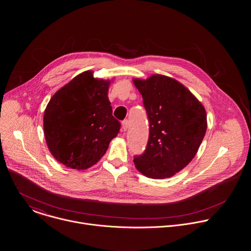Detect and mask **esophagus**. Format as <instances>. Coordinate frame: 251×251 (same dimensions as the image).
<instances>
[{
  "label": "esophagus",
  "mask_w": 251,
  "mask_h": 251,
  "mask_svg": "<svg viewBox=\"0 0 251 251\" xmlns=\"http://www.w3.org/2000/svg\"><path fill=\"white\" fill-rule=\"evenodd\" d=\"M122 125H123V129H124V131H126V130H127V128H128V126H129V121H128V120H125V121H123Z\"/></svg>",
  "instance_id": "1"
}]
</instances>
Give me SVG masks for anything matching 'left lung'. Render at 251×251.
<instances>
[{"label":"left lung","instance_id":"obj_1","mask_svg":"<svg viewBox=\"0 0 251 251\" xmlns=\"http://www.w3.org/2000/svg\"><path fill=\"white\" fill-rule=\"evenodd\" d=\"M133 82L150 124L147 147L133 162L146 177L170 178L192 160L202 143L207 130L205 108L170 77L154 74Z\"/></svg>","mask_w":251,"mask_h":251}]
</instances>
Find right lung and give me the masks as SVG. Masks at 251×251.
<instances>
[{"instance_id": "obj_1", "label": "right lung", "mask_w": 251, "mask_h": 251, "mask_svg": "<svg viewBox=\"0 0 251 251\" xmlns=\"http://www.w3.org/2000/svg\"><path fill=\"white\" fill-rule=\"evenodd\" d=\"M109 81L85 72L60 89L44 112L43 128L52 155L72 169L84 170L106 152L121 128L112 115Z\"/></svg>"}]
</instances>
